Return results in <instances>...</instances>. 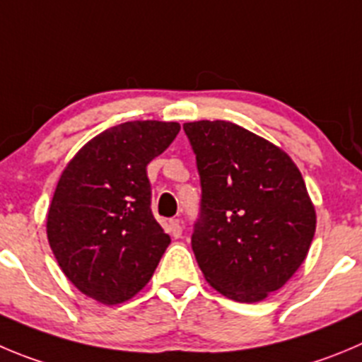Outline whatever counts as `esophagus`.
<instances>
[{"mask_svg": "<svg viewBox=\"0 0 362 362\" xmlns=\"http://www.w3.org/2000/svg\"><path fill=\"white\" fill-rule=\"evenodd\" d=\"M182 221L180 219H171L170 221V232H171V235H173L175 239H178V238H182Z\"/></svg>", "mask_w": 362, "mask_h": 362, "instance_id": "34e87169", "label": "esophagus"}]
</instances>
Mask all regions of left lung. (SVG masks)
<instances>
[{"label": "left lung", "mask_w": 362, "mask_h": 362, "mask_svg": "<svg viewBox=\"0 0 362 362\" xmlns=\"http://www.w3.org/2000/svg\"><path fill=\"white\" fill-rule=\"evenodd\" d=\"M200 175L191 246L205 280L235 302H261L307 257L316 212L286 151L228 121L185 123Z\"/></svg>", "instance_id": "obj_1"}]
</instances>
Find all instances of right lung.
Instances as JSON below:
<instances>
[{
	"label": "right lung",
	"instance_id": "obj_1",
	"mask_svg": "<svg viewBox=\"0 0 362 362\" xmlns=\"http://www.w3.org/2000/svg\"><path fill=\"white\" fill-rule=\"evenodd\" d=\"M178 132L164 121L121 123L90 139L60 175L46 232L83 295L114 305L150 282L171 239L151 214L146 165Z\"/></svg>",
	"mask_w": 362,
	"mask_h": 362
}]
</instances>
